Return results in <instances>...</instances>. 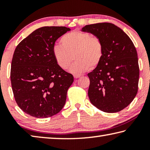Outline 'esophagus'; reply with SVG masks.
Masks as SVG:
<instances>
[{
  "mask_svg": "<svg viewBox=\"0 0 150 150\" xmlns=\"http://www.w3.org/2000/svg\"><path fill=\"white\" fill-rule=\"evenodd\" d=\"M73 77H74L75 79H77L79 77H80L81 75H78V74H75L74 75H73Z\"/></svg>",
  "mask_w": 150,
  "mask_h": 150,
  "instance_id": "34e87169",
  "label": "esophagus"
}]
</instances>
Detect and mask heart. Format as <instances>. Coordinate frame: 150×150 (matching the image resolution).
I'll return each mask as SVG.
<instances>
[{
  "mask_svg": "<svg viewBox=\"0 0 150 150\" xmlns=\"http://www.w3.org/2000/svg\"><path fill=\"white\" fill-rule=\"evenodd\" d=\"M59 42L62 45L54 46L53 55L58 66L63 70L68 69L75 59L70 71L80 74L96 69L103 59L104 44L97 35L73 31L63 35Z\"/></svg>",
  "mask_w": 150,
  "mask_h": 150,
  "instance_id": "1",
  "label": "heart"
}]
</instances>
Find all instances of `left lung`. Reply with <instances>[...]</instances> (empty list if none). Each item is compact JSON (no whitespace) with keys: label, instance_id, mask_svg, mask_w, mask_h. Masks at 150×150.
Instances as JSON below:
<instances>
[{"label":"left lung","instance_id":"1","mask_svg":"<svg viewBox=\"0 0 150 150\" xmlns=\"http://www.w3.org/2000/svg\"><path fill=\"white\" fill-rule=\"evenodd\" d=\"M82 30L100 37L105 50L100 65L87 75L91 103L105 112L123 110L134 100L138 90L139 68L132 41L111 23L86 25Z\"/></svg>","mask_w":150,"mask_h":150}]
</instances>
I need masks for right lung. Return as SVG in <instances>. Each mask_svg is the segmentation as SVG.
Instances as JSON below:
<instances>
[{"label": "right lung", "mask_w": 150, "mask_h": 150, "mask_svg": "<svg viewBox=\"0 0 150 150\" xmlns=\"http://www.w3.org/2000/svg\"><path fill=\"white\" fill-rule=\"evenodd\" d=\"M69 30L65 26L40 28L15 49L11 69L14 99L33 117H50L65 105L73 76L58 66L53 49L55 41Z\"/></svg>", "instance_id": "right-lung-1"}]
</instances>
